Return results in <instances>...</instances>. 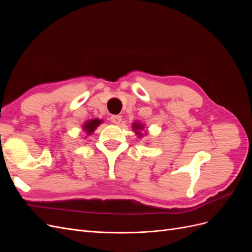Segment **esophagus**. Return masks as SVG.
<instances>
[{
    "label": "esophagus",
    "instance_id": "obj_1",
    "mask_svg": "<svg viewBox=\"0 0 252 252\" xmlns=\"http://www.w3.org/2000/svg\"><path fill=\"white\" fill-rule=\"evenodd\" d=\"M110 120H111V122H112L113 124H120L121 122H122L121 116H112V117L110 118Z\"/></svg>",
    "mask_w": 252,
    "mask_h": 252
}]
</instances>
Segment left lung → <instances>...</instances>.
I'll return each mask as SVG.
<instances>
[{
  "label": "left lung",
  "instance_id": "left-lung-1",
  "mask_svg": "<svg viewBox=\"0 0 252 252\" xmlns=\"http://www.w3.org/2000/svg\"><path fill=\"white\" fill-rule=\"evenodd\" d=\"M132 129H133V131L135 132V134L138 135L139 138L141 139L142 136H143V133L141 131L145 129V125L140 123V122H133V123H132ZM145 134H147V130H146V133H145Z\"/></svg>",
  "mask_w": 252,
  "mask_h": 252
}]
</instances>
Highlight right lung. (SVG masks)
<instances>
[{
  "label": "right lung",
  "mask_w": 252,
  "mask_h": 252,
  "mask_svg": "<svg viewBox=\"0 0 252 252\" xmlns=\"http://www.w3.org/2000/svg\"><path fill=\"white\" fill-rule=\"evenodd\" d=\"M103 123V120L101 119H91L86 121L82 126V130L86 132V135H90L94 132L95 129Z\"/></svg>",
  "instance_id": "add662e5"
}]
</instances>
